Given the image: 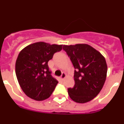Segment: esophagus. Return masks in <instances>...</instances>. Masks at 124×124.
<instances>
[{"label":"esophagus","instance_id":"1","mask_svg":"<svg viewBox=\"0 0 124 124\" xmlns=\"http://www.w3.org/2000/svg\"><path fill=\"white\" fill-rule=\"evenodd\" d=\"M66 77V74L65 73H63L61 76H60V78H61V80H63Z\"/></svg>","mask_w":124,"mask_h":124}]
</instances>
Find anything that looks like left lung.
<instances>
[{"mask_svg": "<svg viewBox=\"0 0 124 124\" xmlns=\"http://www.w3.org/2000/svg\"><path fill=\"white\" fill-rule=\"evenodd\" d=\"M63 49L75 69L74 86L68 89L70 98L78 103L90 101L100 93L106 81V59L99 51L87 44L64 45Z\"/></svg>", "mask_w": 124, "mask_h": 124, "instance_id": "obj_1", "label": "left lung"}]
</instances>
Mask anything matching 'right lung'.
Masks as SVG:
<instances>
[{"mask_svg": "<svg viewBox=\"0 0 124 124\" xmlns=\"http://www.w3.org/2000/svg\"><path fill=\"white\" fill-rule=\"evenodd\" d=\"M63 45L40 41L25 47L15 63V73L20 87L31 99L41 101L48 98L58 81L51 75L48 62Z\"/></svg>", "mask_w": 124, "mask_h": 124, "instance_id": "add662e5", "label": "right lung"}]
</instances>
